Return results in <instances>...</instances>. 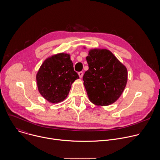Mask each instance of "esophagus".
Returning a JSON list of instances; mask_svg holds the SVG:
<instances>
[{"label": "esophagus", "mask_w": 160, "mask_h": 160, "mask_svg": "<svg viewBox=\"0 0 160 160\" xmlns=\"http://www.w3.org/2000/svg\"><path fill=\"white\" fill-rule=\"evenodd\" d=\"M78 75H79L80 78H82V77H83V72H78Z\"/></svg>", "instance_id": "esophagus-1"}]
</instances>
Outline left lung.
<instances>
[{"label":"left lung","mask_w":160,"mask_h":160,"mask_svg":"<svg viewBox=\"0 0 160 160\" xmlns=\"http://www.w3.org/2000/svg\"><path fill=\"white\" fill-rule=\"evenodd\" d=\"M88 70L83 77L90 101L96 105H109L122 93L128 81L126 67L106 49H92L86 58Z\"/></svg>","instance_id":"1"}]
</instances>
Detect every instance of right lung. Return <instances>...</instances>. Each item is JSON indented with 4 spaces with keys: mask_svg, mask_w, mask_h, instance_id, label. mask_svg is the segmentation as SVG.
Returning <instances> with one entry per match:
<instances>
[{
    "mask_svg": "<svg viewBox=\"0 0 160 160\" xmlns=\"http://www.w3.org/2000/svg\"><path fill=\"white\" fill-rule=\"evenodd\" d=\"M78 78L70 55L64 52L46 59L36 74L39 92L52 103L63 101L69 93L72 84Z\"/></svg>",
    "mask_w": 160,
    "mask_h": 160,
    "instance_id": "add662e5",
    "label": "right lung"
}]
</instances>
